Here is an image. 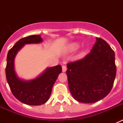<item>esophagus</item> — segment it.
Returning a JSON list of instances; mask_svg holds the SVG:
<instances>
[{
	"instance_id": "34e87169",
	"label": "esophagus",
	"mask_w": 123,
	"mask_h": 123,
	"mask_svg": "<svg viewBox=\"0 0 123 123\" xmlns=\"http://www.w3.org/2000/svg\"><path fill=\"white\" fill-rule=\"evenodd\" d=\"M67 69V67H65V66H62V71H63V73L66 72Z\"/></svg>"
}]
</instances>
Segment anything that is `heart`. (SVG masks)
Segmentation results:
<instances>
[{"instance_id": "b5f03b06", "label": "heart", "mask_w": 123, "mask_h": 123, "mask_svg": "<svg viewBox=\"0 0 123 123\" xmlns=\"http://www.w3.org/2000/svg\"><path fill=\"white\" fill-rule=\"evenodd\" d=\"M79 47H80V44L79 43L76 42H73L68 46V50L69 52H74L75 51H76L78 49H79ZM82 54H84V52L82 53Z\"/></svg>"}]
</instances>
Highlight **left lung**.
I'll use <instances>...</instances> for the list:
<instances>
[{
    "label": "left lung",
    "mask_w": 123,
    "mask_h": 123,
    "mask_svg": "<svg viewBox=\"0 0 123 123\" xmlns=\"http://www.w3.org/2000/svg\"><path fill=\"white\" fill-rule=\"evenodd\" d=\"M115 56L109 44L96 37L89 54L82 59L67 64L68 87L75 100L91 104L109 94L117 73Z\"/></svg>",
    "instance_id": "1"
}]
</instances>
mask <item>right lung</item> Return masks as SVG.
Here are the masks:
<instances>
[{
  "instance_id": "add662e5",
  "label": "right lung",
  "mask_w": 123,
  "mask_h": 123,
  "mask_svg": "<svg viewBox=\"0 0 123 123\" xmlns=\"http://www.w3.org/2000/svg\"><path fill=\"white\" fill-rule=\"evenodd\" d=\"M41 35L26 37L15 43L8 51L5 69L6 81L14 96L19 101L29 105H41L47 102L52 87L62 69L61 65L48 67L37 77L25 80L20 78L15 69V58L17 53L26 44H40Z\"/></svg>"
}]
</instances>
